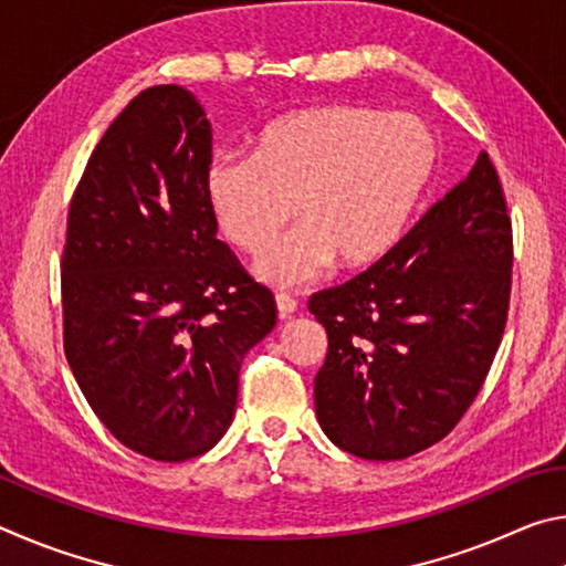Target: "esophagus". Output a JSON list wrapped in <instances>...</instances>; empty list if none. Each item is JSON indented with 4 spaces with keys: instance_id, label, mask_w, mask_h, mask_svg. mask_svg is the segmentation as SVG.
Wrapping results in <instances>:
<instances>
[{
    "instance_id": "1",
    "label": "esophagus",
    "mask_w": 566,
    "mask_h": 566,
    "mask_svg": "<svg viewBox=\"0 0 566 566\" xmlns=\"http://www.w3.org/2000/svg\"><path fill=\"white\" fill-rule=\"evenodd\" d=\"M274 302H276V312H280V317H282V319L290 317V314H294V312H296V306H300V302H296L294 296H292V294H286V292H276Z\"/></svg>"
}]
</instances>
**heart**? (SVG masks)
<instances>
[{"instance_id":"obj_1","label":"heart","mask_w":566,"mask_h":566,"mask_svg":"<svg viewBox=\"0 0 566 566\" xmlns=\"http://www.w3.org/2000/svg\"><path fill=\"white\" fill-rule=\"evenodd\" d=\"M437 161L434 132L415 114L324 104L266 122L249 157H214L205 195L219 232L244 254L264 252L296 205L304 224L256 262L264 282L294 286L332 260L342 270L385 260L432 185Z\"/></svg>"}]
</instances>
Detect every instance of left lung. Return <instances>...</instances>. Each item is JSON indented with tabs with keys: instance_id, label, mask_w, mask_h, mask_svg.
<instances>
[{
	"instance_id": "1",
	"label": "left lung",
	"mask_w": 566,
	"mask_h": 566,
	"mask_svg": "<svg viewBox=\"0 0 566 566\" xmlns=\"http://www.w3.org/2000/svg\"><path fill=\"white\" fill-rule=\"evenodd\" d=\"M512 262L502 181L482 151L385 260L312 294L329 339L314 379L324 434L359 459L395 462L452 432L502 344Z\"/></svg>"
}]
</instances>
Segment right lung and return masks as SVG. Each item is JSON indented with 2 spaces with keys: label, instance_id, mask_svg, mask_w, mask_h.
<instances>
[{
  "label": "right lung",
  "instance_id": "obj_1",
  "mask_svg": "<svg viewBox=\"0 0 566 566\" xmlns=\"http://www.w3.org/2000/svg\"><path fill=\"white\" fill-rule=\"evenodd\" d=\"M209 161L199 102L149 87L94 147L66 217V361L102 424L157 462L224 437L244 354L276 324L274 294L217 239Z\"/></svg>",
  "mask_w": 566,
  "mask_h": 566
}]
</instances>
